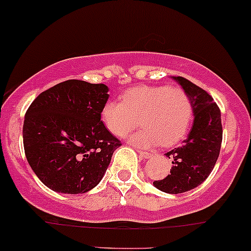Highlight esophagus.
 I'll return each mask as SVG.
<instances>
[{
	"label": "esophagus",
	"instance_id": "obj_1",
	"mask_svg": "<svg viewBox=\"0 0 251 251\" xmlns=\"http://www.w3.org/2000/svg\"><path fill=\"white\" fill-rule=\"evenodd\" d=\"M139 155L143 157V158H151L153 156L152 152H147V151H139Z\"/></svg>",
	"mask_w": 251,
	"mask_h": 251
}]
</instances>
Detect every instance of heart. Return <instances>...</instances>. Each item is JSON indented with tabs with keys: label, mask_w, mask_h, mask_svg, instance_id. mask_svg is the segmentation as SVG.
<instances>
[{
	"label": "heart",
	"mask_w": 251,
	"mask_h": 251,
	"mask_svg": "<svg viewBox=\"0 0 251 251\" xmlns=\"http://www.w3.org/2000/svg\"><path fill=\"white\" fill-rule=\"evenodd\" d=\"M101 117L114 136H127L138 125L142 128L131 137L132 144L143 148L173 147L191 128L194 107L188 93L170 85H139L126 90L121 102L107 101Z\"/></svg>",
	"instance_id": "1"
}]
</instances>
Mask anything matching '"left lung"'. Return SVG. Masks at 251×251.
I'll use <instances>...</instances> for the list:
<instances>
[{
	"label": "left lung",
	"instance_id": "obj_1",
	"mask_svg": "<svg viewBox=\"0 0 251 251\" xmlns=\"http://www.w3.org/2000/svg\"><path fill=\"white\" fill-rule=\"evenodd\" d=\"M174 78L191 96L194 121L183 144L166 153L173 159L170 174L153 181L156 188L169 194L191 191L208 177L218 159L223 140L220 109L212 96L184 77Z\"/></svg>",
	"mask_w": 251,
	"mask_h": 251
}]
</instances>
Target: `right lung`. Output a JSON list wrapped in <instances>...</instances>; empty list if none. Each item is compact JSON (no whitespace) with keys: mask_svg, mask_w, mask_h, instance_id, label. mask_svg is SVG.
<instances>
[{"mask_svg":"<svg viewBox=\"0 0 251 251\" xmlns=\"http://www.w3.org/2000/svg\"><path fill=\"white\" fill-rule=\"evenodd\" d=\"M102 83L68 79L35 98L25 115V155L39 180L67 194L85 193L103 177L121 142L104 127Z\"/></svg>","mask_w":251,"mask_h":251,"instance_id":"add662e5","label":"right lung"}]
</instances>
